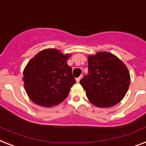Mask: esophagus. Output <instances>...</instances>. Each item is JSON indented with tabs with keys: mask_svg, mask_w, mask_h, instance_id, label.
<instances>
[{
	"mask_svg": "<svg viewBox=\"0 0 146 146\" xmlns=\"http://www.w3.org/2000/svg\"><path fill=\"white\" fill-rule=\"evenodd\" d=\"M82 76H80L78 77V78H76V81L77 83H79V81H80V79H82Z\"/></svg>",
	"mask_w": 146,
	"mask_h": 146,
	"instance_id": "obj_1",
	"label": "esophagus"
}]
</instances>
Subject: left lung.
I'll use <instances>...</instances> for the list:
<instances>
[{"label":"left lung","mask_w":146,"mask_h":146,"mask_svg":"<svg viewBox=\"0 0 146 146\" xmlns=\"http://www.w3.org/2000/svg\"><path fill=\"white\" fill-rule=\"evenodd\" d=\"M88 75L80 80L88 99L100 108L115 106L122 100L131 83L130 73L118 57L108 52L88 55Z\"/></svg>","instance_id":"8db88e82"}]
</instances>
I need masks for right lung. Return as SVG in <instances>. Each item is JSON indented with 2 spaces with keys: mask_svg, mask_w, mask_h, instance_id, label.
I'll use <instances>...</instances> for the list:
<instances>
[{
  "mask_svg": "<svg viewBox=\"0 0 146 146\" xmlns=\"http://www.w3.org/2000/svg\"><path fill=\"white\" fill-rule=\"evenodd\" d=\"M71 54L55 48L40 51L29 61L23 71L24 86L34 104L51 107L61 103L76 82L67 64Z\"/></svg>",
  "mask_w": 146,
  "mask_h": 146,
  "instance_id": "obj_1",
  "label": "right lung"
}]
</instances>
